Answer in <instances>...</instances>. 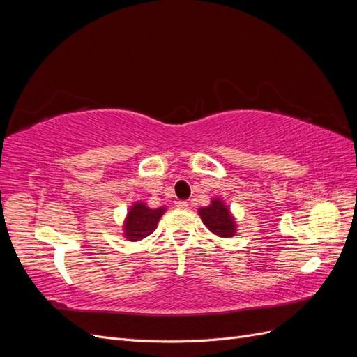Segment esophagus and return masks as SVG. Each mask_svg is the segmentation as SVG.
I'll return each instance as SVG.
<instances>
[{"label": "esophagus", "mask_w": 357, "mask_h": 357, "mask_svg": "<svg viewBox=\"0 0 357 357\" xmlns=\"http://www.w3.org/2000/svg\"><path fill=\"white\" fill-rule=\"evenodd\" d=\"M177 208L178 210H188L189 208V202L188 201H177Z\"/></svg>", "instance_id": "1"}]
</instances>
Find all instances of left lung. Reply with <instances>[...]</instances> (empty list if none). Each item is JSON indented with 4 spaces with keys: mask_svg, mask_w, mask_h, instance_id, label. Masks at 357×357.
Listing matches in <instances>:
<instances>
[{
    "mask_svg": "<svg viewBox=\"0 0 357 357\" xmlns=\"http://www.w3.org/2000/svg\"><path fill=\"white\" fill-rule=\"evenodd\" d=\"M198 214L208 231L220 238H232L236 235L235 218L222 198H213L210 205L198 210Z\"/></svg>",
    "mask_w": 357,
    "mask_h": 357,
    "instance_id": "1",
    "label": "left lung"
}]
</instances>
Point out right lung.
Listing matches in <instances>:
<instances>
[{"instance_id":"obj_1","label":"right lung","mask_w":357,"mask_h":357,"mask_svg":"<svg viewBox=\"0 0 357 357\" xmlns=\"http://www.w3.org/2000/svg\"><path fill=\"white\" fill-rule=\"evenodd\" d=\"M165 207L150 208L143 201L132 204L123 222V235L128 241H139L152 234L156 228Z\"/></svg>"}]
</instances>
